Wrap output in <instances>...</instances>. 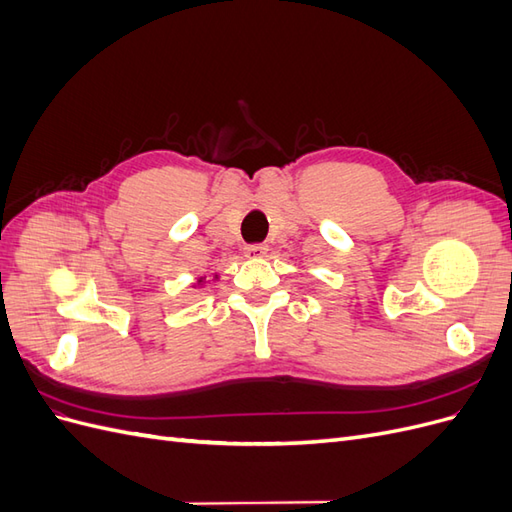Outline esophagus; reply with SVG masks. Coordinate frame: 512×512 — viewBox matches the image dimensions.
I'll return each instance as SVG.
<instances>
[{
	"instance_id": "1",
	"label": "esophagus",
	"mask_w": 512,
	"mask_h": 512,
	"mask_svg": "<svg viewBox=\"0 0 512 512\" xmlns=\"http://www.w3.org/2000/svg\"><path fill=\"white\" fill-rule=\"evenodd\" d=\"M267 252H269V247L265 243H254V245L245 247V254L250 258H260V256H265Z\"/></svg>"
}]
</instances>
